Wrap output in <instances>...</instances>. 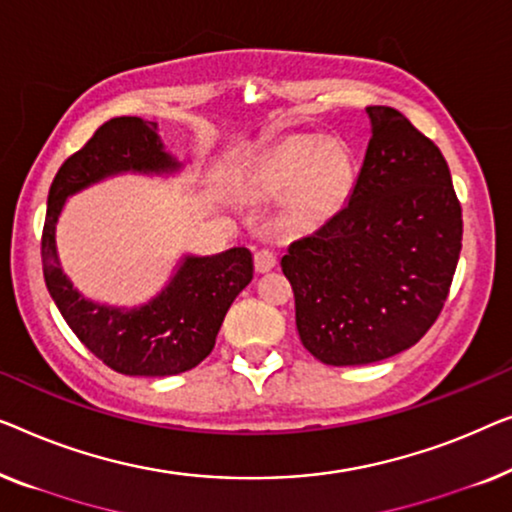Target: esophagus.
I'll use <instances>...</instances> for the list:
<instances>
[{
	"instance_id": "obj_1",
	"label": "esophagus",
	"mask_w": 512,
	"mask_h": 512,
	"mask_svg": "<svg viewBox=\"0 0 512 512\" xmlns=\"http://www.w3.org/2000/svg\"><path fill=\"white\" fill-rule=\"evenodd\" d=\"M276 264H278V257L271 248H259L255 253V266H257L259 273L271 271Z\"/></svg>"
}]
</instances>
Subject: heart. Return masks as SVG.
Here are the masks:
<instances>
[{"label":"heart","mask_w":512,"mask_h":512,"mask_svg":"<svg viewBox=\"0 0 512 512\" xmlns=\"http://www.w3.org/2000/svg\"><path fill=\"white\" fill-rule=\"evenodd\" d=\"M350 183V160L343 148H318L313 139H290L273 148L253 171V187L278 194L292 187L290 206L301 220L334 213Z\"/></svg>","instance_id":"1"}]
</instances>
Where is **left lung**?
<instances>
[{"label":"left lung","instance_id":"left-lung-1","mask_svg":"<svg viewBox=\"0 0 512 512\" xmlns=\"http://www.w3.org/2000/svg\"><path fill=\"white\" fill-rule=\"evenodd\" d=\"M371 139L348 204L280 259L304 348L329 366L408 350L448 299L462 206L441 150L406 115L366 106Z\"/></svg>","mask_w":512,"mask_h":512}]
</instances>
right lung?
Returning a JSON list of instances; mask_svg holds the SVG:
<instances>
[{"label":"right lung","instance_id":"1","mask_svg":"<svg viewBox=\"0 0 512 512\" xmlns=\"http://www.w3.org/2000/svg\"><path fill=\"white\" fill-rule=\"evenodd\" d=\"M178 167L157 136V122L122 115L104 122L81 150L64 160L48 192L41 262L50 297L85 348L125 376H176L204 362L229 306L253 280V253L229 248L211 257L187 255L169 285L148 304L99 306L81 297L64 276L55 225L67 197L106 176L122 171L169 174Z\"/></svg>","mask_w":512,"mask_h":512}]
</instances>
